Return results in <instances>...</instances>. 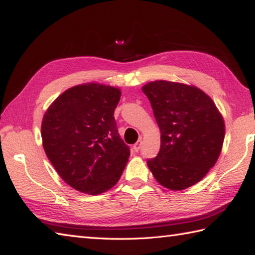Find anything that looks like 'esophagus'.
Segmentation results:
<instances>
[{
    "instance_id": "1",
    "label": "esophagus",
    "mask_w": 255,
    "mask_h": 255,
    "mask_svg": "<svg viewBox=\"0 0 255 255\" xmlns=\"http://www.w3.org/2000/svg\"><path fill=\"white\" fill-rule=\"evenodd\" d=\"M140 147H141V140H138L136 143L133 144V147H132V149L134 151H139V149H140Z\"/></svg>"
}]
</instances>
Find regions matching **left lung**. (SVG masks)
I'll return each instance as SVG.
<instances>
[{
  "instance_id": "8db88e82",
  "label": "left lung",
  "mask_w": 255,
  "mask_h": 255,
  "mask_svg": "<svg viewBox=\"0 0 255 255\" xmlns=\"http://www.w3.org/2000/svg\"><path fill=\"white\" fill-rule=\"evenodd\" d=\"M160 129V150L147 161L162 187L181 191L201 181L220 156L226 125L208 94L193 85L154 81L142 86Z\"/></svg>"
}]
</instances>
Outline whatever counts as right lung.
<instances>
[{
  "label": "right lung",
  "instance_id": "right-lung-1",
  "mask_svg": "<svg viewBox=\"0 0 255 255\" xmlns=\"http://www.w3.org/2000/svg\"><path fill=\"white\" fill-rule=\"evenodd\" d=\"M121 96L118 87L85 83L66 89L44 114L45 153L75 190L94 196L121 179L130 156L114 117Z\"/></svg>",
  "mask_w": 255,
  "mask_h": 255
}]
</instances>
